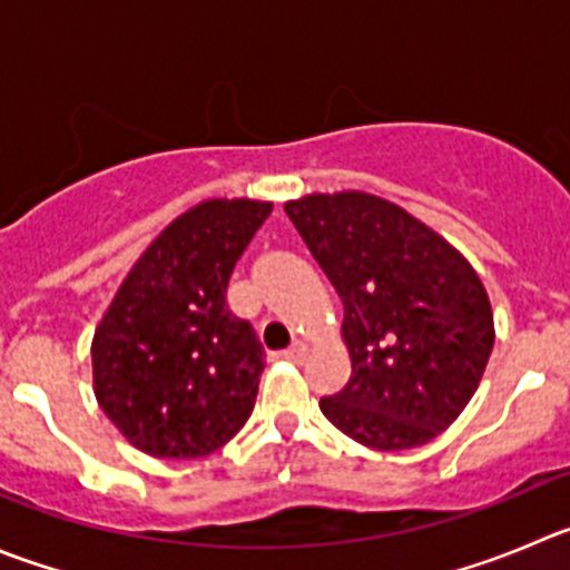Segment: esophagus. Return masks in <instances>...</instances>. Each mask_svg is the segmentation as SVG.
Instances as JSON below:
<instances>
[{
	"mask_svg": "<svg viewBox=\"0 0 570 570\" xmlns=\"http://www.w3.org/2000/svg\"><path fill=\"white\" fill-rule=\"evenodd\" d=\"M305 344H299V341H296V344H291L288 350L282 352V357H285V361H294V363H302L305 361Z\"/></svg>",
	"mask_w": 570,
	"mask_h": 570,
	"instance_id": "obj_1",
	"label": "esophagus"
}]
</instances>
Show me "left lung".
I'll return each instance as SVG.
<instances>
[{"label":"left lung","mask_w":570,"mask_h":570,"mask_svg":"<svg viewBox=\"0 0 570 570\" xmlns=\"http://www.w3.org/2000/svg\"><path fill=\"white\" fill-rule=\"evenodd\" d=\"M285 213L344 305L352 377L322 414L375 451L431 442L470 403L495 344L473 265L377 195H307Z\"/></svg>","instance_id":"obj_1"}]
</instances>
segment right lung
I'll use <instances>...</instances> for the list:
<instances>
[{
	"label": "right lung",
	"mask_w": 570,
	"mask_h": 570,
	"mask_svg": "<svg viewBox=\"0 0 570 570\" xmlns=\"http://www.w3.org/2000/svg\"><path fill=\"white\" fill-rule=\"evenodd\" d=\"M265 200H204L148 248L91 341L95 394L119 433L156 459H198L252 416L263 344L226 305Z\"/></svg>",
	"instance_id": "1"
}]
</instances>
